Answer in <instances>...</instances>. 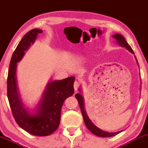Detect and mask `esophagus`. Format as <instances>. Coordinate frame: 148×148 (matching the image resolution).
<instances>
[{"instance_id":"esophagus-1","label":"esophagus","mask_w":148,"mask_h":148,"mask_svg":"<svg viewBox=\"0 0 148 148\" xmlns=\"http://www.w3.org/2000/svg\"><path fill=\"white\" fill-rule=\"evenodd\" d=\"M79 87V83L77 81H75V82H74V90L76 91L78 90V88Z\"/></svg>"}]
</instances>
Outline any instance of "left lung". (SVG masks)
<instances>
[{
    "instance_id": "obj_1",
    "label": "left lung",
    "mask_w": 148,
    "mask_h": 148,
    "mask_svg": "<svg viewBox=\"0 0 148 148\" xmlns=\"http://www.w3.org/2000/svg\"><path fill=\"white\" fill-rule=\"evenodd\" d=\"M113 37L114 39L116 40V41L122 47H125L127 50L130 51L131 53L134 54V53L132 50V47L129 45V44L127 43L126 40H125V37H124L123 35H120V34H115L114 35H113ZM79 90L81 92V89H79ZM76 99L78 100V102H79L80 108H81V113H82L83 115V118H84V123L86 126L87 127V128L89 130L92 134H95L96 136H101V137H111V136H113L116 135L120 133L121 132H114V133H109V132H104V131L100 130L99 128L97 127L95 125H94L92 122L90 121L89 118H88L87 114H86V111H85V108H84V98H83L82 95L79 93H77L76 94Z\"/></svg>"
}]
</instances>
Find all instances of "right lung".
<instances>
[{"label": "right lung", "instance_id": "add662e5", "mask_svg": "<svg viewBox=\"0 0 148 148\" xmlns=\"http://www.w3.org/2000/svg\"><path fill=\"white\" fill-rule=\"evenodd\" d=\"M40 29L28 32L20 41L13 53L10 60L8 76V98L16 123L29 134L38 136H49L58 128L60 121L61 108L64 100L74 92V76L60 81H50L47 84L42 100L39 103L36 113L30 114L25 109L16 84V63L19 62L37 35L42 33Z\"/></svg>", "mask_w": 148, "mask_h": 148}]
</instances>
